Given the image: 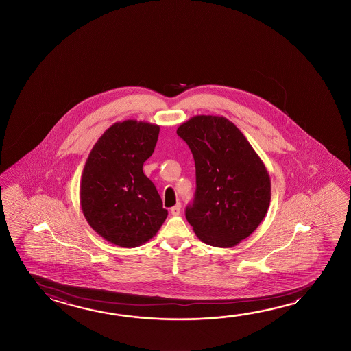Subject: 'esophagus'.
<instances>
[{
  "label": "esophagus",
  "mask_w": 351,
  "mask_h": 351,
  "mask_svg": "<svg viewBox=\"0 0 351 351\" xmlns=\"http://www.w3.org/2000/svg\"><path fill=\"white\" fill-rule=\"evenodd\" d=\"M170 212H171V214H173V215H175V217H176V215H178V214L181 213V204H180V203H178V204L175 206V207L171 208V210H170Z\"/></svg>",
  "instance_id": "obj_1"
}]
</instances>
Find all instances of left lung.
Returning <instances> with one entry per match:
<instances>
[{
	"label": "left lung",
	"instance_id": "obj_1",
	"mask_svg": "<svg viewBox=\"0 0 351 351\" xmlns=\"http://www.w3.org/2000/svg\"><path fill=\"white\" fill-rule=\"evenodd\" d=\"M176 132L195 159L197 187L186 219L201 241L234 247L265 219L270 203L269 173L226 117L193 116Z\"/></svg>",
	"mask_w": 351,
	"mask_h": 351
}]
</instances>
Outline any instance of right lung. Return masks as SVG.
<instances>
[{
	"instance_id": "1",
	"label": "right lung",
	"mask_w": 351,
	"mask_h": 351,
	"mask_svg": "<svg viewBox=\"0 0 351 351\" xmlns=\"http://www.w3.org/2000/svg\"><path fill=\"white\" fill-rule=\"evenodd\" d=\"M160 127L126 120L110 126L94 144L81 180V207L88 224L106 241L138 247L167 217L156 186L143 173Z\"/></svg>"
}]
</instances>
